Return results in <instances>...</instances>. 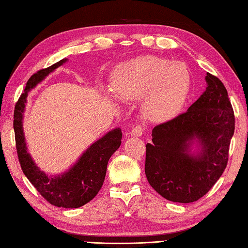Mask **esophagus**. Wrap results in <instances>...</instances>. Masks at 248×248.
I'll use <instances>...</instances> for the list:
<instances>
[{"mask_svg":"<svg viewBox=\"0 0 248 248\" xmlns=\"http://www.w3.org/2000/svg\"><path fill=\"white\" fill-rule=\"evenodd\" d=\"M143 132H144V128L141 127V125H136L135 128L131 130L130 135L133 136V138H140V136H141V134H143Z\"/></svg>","mask_w":248,"mask_h":248,"instance_id":"esophagus-1","label":"esophagus"}]
</instances>
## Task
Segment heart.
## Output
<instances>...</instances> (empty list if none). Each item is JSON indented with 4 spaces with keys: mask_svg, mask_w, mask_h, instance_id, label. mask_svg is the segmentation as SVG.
I'll list each match as a JSON object with an SVG mask.
<instances>
[{
    "mask_svg": "<svg viewBox=\"0 0 248 248\" xmlns=\"http://www.w3.org/2000/svg\"><path fill=\"white\" fill-rule=\"evenodd\" d=\"M114 93L124 100L144 98L143 110L152 121H167L180 113L191 91L192 78L187 67L157 56L132 60L116 68Z\"/></svg>",
    "mask_w": 248,
    "mask_h": 248,
    "instance_id": "obj_1",
    "label": "heart"
}]
</instances>
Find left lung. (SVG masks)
I'll use <instances>...</instances> for the list:
<instances>
[{
    "label": "left lung",
    "mask_w": 248,
    "mask_h": 248,
    "mask_svg": "<svg viewBox=\"0 0 248 248\" xmlns=\"http://www.w3.org/2000/svg\"><path fill=\"white\" fill-rule=\"evenodd\" d=\"M205 82V91L186 112L155 127L152 143L146 145L147 180L170 202H196L227 166L233 109L219 78L207 73Z\"/></svg>",
    "instance_id": "left-lung-1"
}]
</instances>
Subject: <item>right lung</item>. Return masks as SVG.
I'll use <instances>...</instances> for the list:
<instances>
[{"label": "right lung", "mask_w": 248, "mask_h": 248, "mask_svg": "<svg viewBox=\"0 0 248 248\" xmlns=\"http://www.w3.org/2000/svg\"><path fill=\"white\" fill-rule=\"evenodd\" d=\"M67 61L64 59L57 62L56 64L34 73L29 78L24 93L16 104L14 130L19 162L26 178L51 204L73 209L80 208L91 202L102 187L108 160L121 145L123 132L120 128L110 130L89 146L69 170L62 173L48 175L36 165L28 151L23 132V113L28 101L26 98L31 89L43 82L51 72Z\"/></svg>", "instance_id": "1"}]
</instances>
